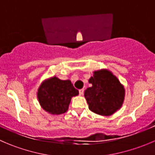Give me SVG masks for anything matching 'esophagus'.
Returning a JSON list of instances; mask_svg holds the SVG:
<instances>
[{
	"label": "esophagus",
	"mask_w": 155,
	"mask_h": 155,
	"mask_svg": "<svg viewBox=\"0 0 155 155\" xmlns=\"http://www.w3.org/2000/svg\"><path fill=\"white\" fill-rule=\"evenodd\" d=\"M79 95H82L84 93V89H80V90L79 91Z\"/></svg>",
	"instance_id": "esophagus-1"
}]
</instances>
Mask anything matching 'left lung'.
I'll return each mask as SVG.
<instances>
[{
    "label": "left lung",
    "instance_id": "1",
    "mask_svg": "<svg viewBox=\"0 0 155 155\" xmlns=\"http://www.w3.org/2000/svg\"><path fill=\"white\" fill-rule=\"evenodd\" d=\"M88 82L92 86L87 87L84 95L91 112L109 116L121 107L125 91L112 72L104 69L94 71Z\"/></svg>",
    "mask_w": 155,
    "mask_h": 155
}]
</instances>
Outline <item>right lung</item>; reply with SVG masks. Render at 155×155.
Returning <instances> with one entry per match:
<instances>
[{
  "label": "right lung",
  "mask_w": 155,
  "mask_h": 155,
  "mask_svg": "<svg viewBox=\"0 0 155 155\" xmlns=\"http://www.w3.org/2000/svg\"><path fill=\"white\" fill-rule=\"evenodd\" d=\"M78 94L79 91L73 87L70 80H61L56 76L42 82L37 91L41 107L53 115L66 112L71 98Z\"/></svg>",
  "instance_id": "obj_1"
}]
</instances>
